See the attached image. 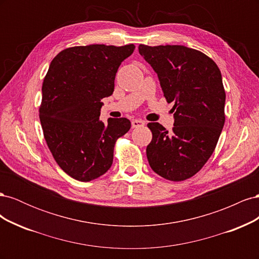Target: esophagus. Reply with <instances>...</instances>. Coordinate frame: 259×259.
<instances>
[{"mask_svg":"<svg viewBox=\"0 0 259 259\" xmlns=\"http://www.w3.org/2000/svg\"><path fill=\"white\" fill-rule=\"evenodd\" d=\"M145 125V121L144 120H140V119H135L132 121V127H140V126H144Z\"/></svg>","mask_w":259,"mask_h":259,"instance_id":"esophagus-1","label":"esophagus"}]
</instances>
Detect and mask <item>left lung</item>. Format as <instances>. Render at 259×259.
<instances>
[{"instance_id": "1", "label": "left lung", "mask_w": 259, "mask_h": 259, "mask_svg": "<svg viewBox=\"0 0 259 259\" xmlns=\"http://www.w3.org/2000/svg\"><path fill=\"white\" fill-rule=\"evenodd\" d=\"M139 54L158 74L167 103H174L173 132L148 123L149 165L163 178L182 182L207 162L225 124L226 94L221 70L197 50L183 45H139Z\"/></svg>"}]
</instances>
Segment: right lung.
Returning <instances> with one entry per match:
<instances>
[{"label":"right lung","mask_w":259,"mask_h":259,"mask_svg":"<svg viewBox=\"0 0 259 259\" xmlns=\"http://www.w3.org/2000/svg\"><path fill=\"white\" fill-rule=\"evenodd\" d=\"M133 44L75 46L55 57L42 86L40 121L50 150L60 168L90 182L111 167L116 139L131 128L126 117L100 121L101 99L112 95L121 62Z\"/></svg>","instance_id":"1"}]
</instances>
